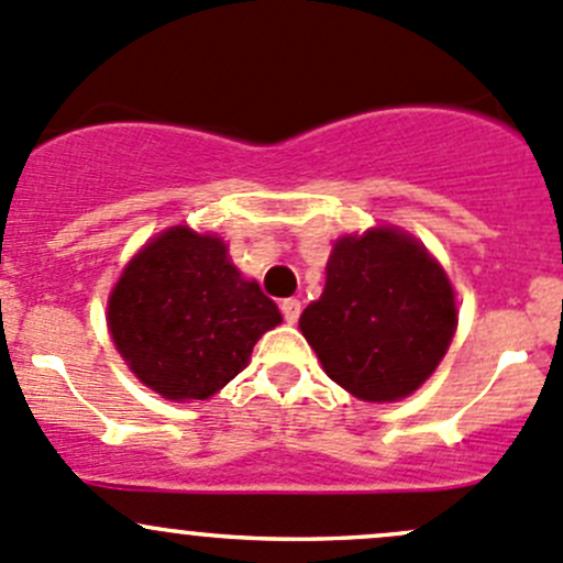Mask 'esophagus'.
<instances>
[{
    "instance_id": "esophagus-1",
    "label": "esophagus",
    "mask_w": 563,
    "mask_h": 563,
    "mask_svg": "<svg viewBox=\"0 0 563 563\" xmlns=\"http://www.w3.org/2000/svg\"><path fill=\"white\" fill-rule=\"evenodd\" d=\"M282 314H284V320L289 322V325H292V322H298V317H300V300H298V298L282 300Z\"/></svg>"
}]
</instances>
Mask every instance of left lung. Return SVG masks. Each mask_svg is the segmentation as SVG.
I'll return each mask as SVG.
<instances>
[{
    "mask_svg": "<svg viewBox=\"0 0 563 563\" xmlns=\"http://www.w3.org/2000/svg\"><path fill=\"white\" fill-rule=\"evenodd\" d=\"M298 325L344 391L397 402L446 355L457 303L449 276L413 235L377 227L333 243L325 289Z\"/></svg>",
    "mask_w": 563,
    "mask_h": 563,
    "instance_id": "obj_1",
    "label": "left lung"
}]
</instances>
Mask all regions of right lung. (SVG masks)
<instances>
[{
  "label": "right lung",
  "instance_id": "obj_1",
  "mask_svg": "<svg viewBox=\"0 0 563 563\" xmlns=\"http://www.w3.org/2000/svg\"><path fill=\"white\" fill-rule=\"evenodd\" d=\"M106 320L133 375L186 402L213 397L241 375L282 314L230 263L221 238L169 227L125 265Z\"/></svg>",
  "mask_w": 563,
  "mask_h": 563
}]
</instances>
